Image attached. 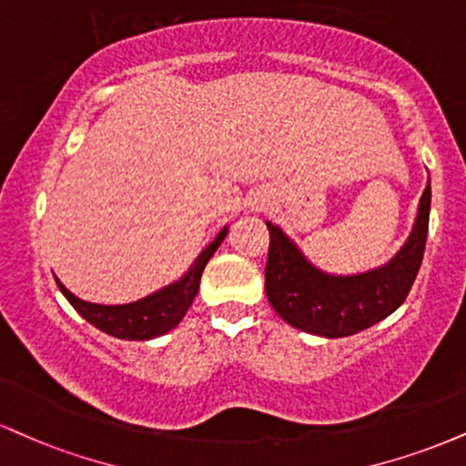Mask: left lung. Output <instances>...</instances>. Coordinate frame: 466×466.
Returning a JSON list of instances; mask_svg holds the SVG:
<instances>
[{
    "label": "left lung",
    "mask_w": 466,
    "mask_h": 466,
    "mask_svg": "<svg viewBox=\"0 0 466 466\" xmlns=\"http://www.w3.org/2000/svg\"><path fill=\"white\" fill-rule=\"evenodd\" d=\"M430 179L406 245L382 268L362 276L339 278L319 271L301 256L293 240L267 221L268 258L265 289L268 304L289 325L304 332L340 339L371 328L395 312L421 268L430 223Z\"/></svg>",
    "instance_id": "left-lung-1"
}]
</instances>
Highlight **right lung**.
<instances>
[{"mask_svg": "<svg viewBox=\"0 0 466 466\" xmlns=\"http://www.w3.org/2000/svg\"><path fill=\"white\" fill-rule=\"evenodd\" d=\"M226 234L228 228H223L208 248L201 251L198 260H195V265L190 267V271L179 279V282L173 284V287L158 290V293L145 297L141 301H134V304H88V301L77 299L76 295L69 293V290L60 284L58 278H56V284H58V289L63 290V295L69 299V304L76 308L88 323H93L95 328L102 329V332L123 340L156 339V336L167 334L169 329L176 328V325L182 321V317L187 315L188 306L193 304L195 295H198L199 290V279L201 273H204V267L208 265V260L218 249L221 240L226 238Z\"/></svg>", "mask_w": 466, "mask_h": 466, "instance_id": "1", "label": "right lung"}]
</instances>
